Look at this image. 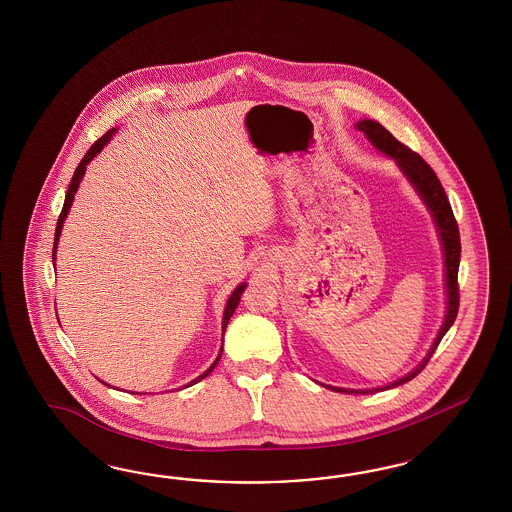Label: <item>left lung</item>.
Returning a JSON list of instances; mask_svg holds the SVG:
<instances>
[{
	"instance_id": "1",
	"label": "left lung",
	"mask_w": 512,
	"mask_h": 512,
	"mask_svg": "<svg viewBox=\"0 0 512 512\" xmlns=\"http://www.w3.org/2000/svg\"><path fill=\"white\" fill-rule=\"evenodd\" d=\"M358 129L370 139L375 148H379L383 154L390 155L392 159H396V163L400 165L403 174L407 176V180L415 186L419 191L422 201L426 202V206L430 208L432 216L435 219V227L441 236L443 242V251H445V279H447V315H445V323L441 326L437 338H435L434 345L428 353V357L420 362L419 366L405 375L402 379L390 383L388 387L373 388V390H351V388H338L328 387L330 390L336 392H345V394H370V392H377V390H387V388L400 387L403 383L411 381L413 377H417L428 364V360L439 345V341L443 340V336L447 334L452 323L456 321L458 315V308H460V289H458V266H460V251H462V244H460V231H458V223L456 217L452 214L450 208L449 197L445 193V189L441 186L437 174L434 169L420 157L417 152H413L411 148H407L396 137H392V133L387 131L385 127L373 120H364L358 122Z\"/></svg>"
}]
</instances>
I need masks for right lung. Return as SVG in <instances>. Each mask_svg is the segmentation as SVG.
Masks as SVG:
<instances>
[{
	"label": "right lung",
	"instance_id": "right-lung-1",
	"mask_svg": "<svg viewBox=\"0 0 512 512\" xmlns=\"http://www.w3.org/2000/svg\"><path fill=\"white\" fill-rule=\"evenodd\" d=\"M114 131L116 129H110L107 131L101 139L95 140L92 146H90V150L86 152V155L82 157V161L78 163L77 171L73 174V178H71V184H69V189H67V193H65V202H63L62 212H60V217H58V225H56V233H54V249H52V263L56 261V248H58V240H60V234H62L63 221H65V217H67V212H69V208H71V204H73V199H75V193H77L78 184H80V180H82V176H84V172H86V165L92 161L95 155L99 154L103 148H105V144L109 142L110 137L114 135ZM244 289H246V283H242V285H238L236 289H234L233 295L231 298L227 300V306H225V313H223V332H225V328H227V323H229V319L233 317L234 310H236V306H238V302H240V296L244 293ZM221 351H223V347H221ZM219 358H221V353H219V357L216 358V362L206 370V372L199 375L197 379H193L187 387H191V385H195V383H199L201 379H204L208 373L212 372L214 368L217 366V362H219Z\"/></svg>",
	"mask_w": 512,
	"mask_h": 512
}]
</instances>
